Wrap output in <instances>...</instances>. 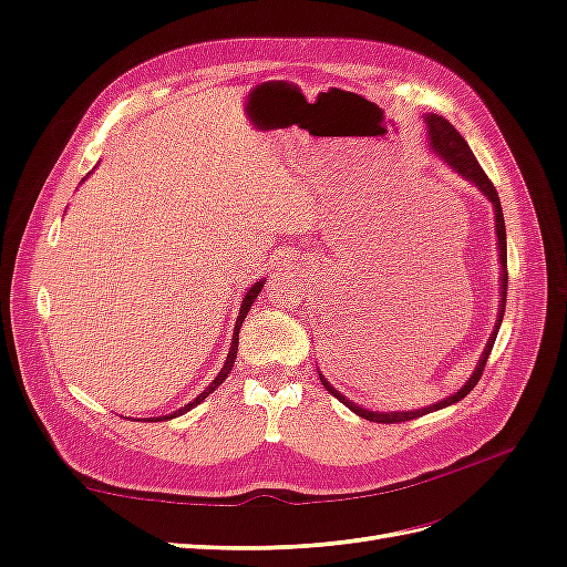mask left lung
I'll use <instances>...</instances> for the list:
<instances>
[{"instance_id":"left-lung-1","label":"left lung","mask_w":567,"mask_h":567,"mask_svg":"<svg viewBox=\"0 0 567 567\" xmlns=\"http://www.w3.org/2000/svg\"><path fill=\"white\" fill-rule=\"evenodd\" d=\"M425 123H427V136H431V148H433V151L437 153V156H440L444 163H447L452 169H456V173H458L463 179H468L471 184H475V186L480 188V192H483V194L489 198V203L494 205V225H496V238H499V262H502V300H499L502 305H499V317H496V323H494V331H492V336H489V340H487L485 352H483V357H480V362H477L473 375L466 381V385H461V390H456L454 394H450V398L440 400L437 404H431V406H425V409H416V411H369V409H362L359 404H354V402L342 398V394L319 373V375H321V385H323L326 390H329L336 400H340L350 411H354L357 416H362V419H367V421H375V423H404V421H414V419H419V416H423V414H431V411H437V409H444V406H450V404H456V402H461L463 398H466V394L477 385L480 375H483V371H485V364H487L489 352H492V348H494V340H496V333H499V326H502L504 310H506V288H508V271H506V225H504V213H502L499 194H496V188H494V184L489 182V177L485 175V169L480 167V163L475 161L471 146H468L466 140H463V136L454 130V125L450 123V120H444L442 115H433V113H431V115L425 117Z\"/></svg>"}]
</instances>
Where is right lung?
Returning a JSON list of instances; mask_svg holds the SVG:
<instances>
[{
	"instance_id": "right-lung-1",
	"label": "right lung",
	"mask_w": 567,
	"mask_h": 567,
	"mask_svg": "<svg viewBox=\"0 0 567 567\" xmlns=\"http://www.w3.org/2000/svg\"><path fill=\"white\" fill-rule=\"evenodd\" d=\"M262 286H265V281H257V284H252V286L248 288V293H246V296H244V300H241V310H238V319H236V326H234V336H231V348H229V354H227V362H225V367H221V371L217 373V379H215L208 388H205L194 402H188L186 406H182L179 411H175V414H169V416H158V419H148V421H167V419H175V416H179V414H186L188 409L198 406L205 398H208V394H210L215 388H219V385H221V381L227 379L229 371H231V367H234L236 350H238V331H241V323H244V319H246V315H248V310H250V305L255 302L257 293H260V290H262Z\"/></svg>"
}]
</instances>
